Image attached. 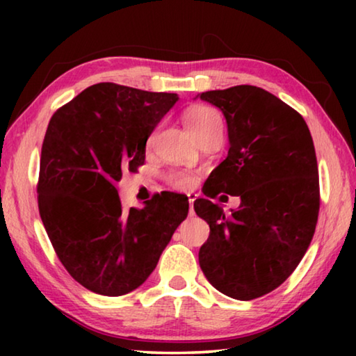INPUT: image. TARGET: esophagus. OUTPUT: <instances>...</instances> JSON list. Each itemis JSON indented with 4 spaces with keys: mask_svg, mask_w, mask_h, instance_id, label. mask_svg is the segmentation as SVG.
Returning a JSON list of instances; mask_svg holds the SVG:
<instances>
[{
    "mask_svg": "<svg viewBox=\"0 0 356 356\" xmlns=\"http://www.w3.org/2000/svg\"><path fill=\"white\" fill-rule=\"evenodd\" d=\"M196 200V195H193V193H190L188 195V202H190V215L195 213V210H193V202H195Z\"/></svg>",
    "mask_w": 356,
    "mask_h": 356,
    "instance_id": "obj_1",
    "label": "esophagus"
}]
</instances>
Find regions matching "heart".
I'll return each mask as SVG.
<instances>
[{"mask_svg":"<svg viewBox=\"0 0 356 356\" xmlns=\"http://www.w3.org/2000/svg\"><path fill=\"white\" fill-rule=\"evenodd\" d=\"M184 120H185V127L188 129L191 136H196L197 134H201L202 130H206L213 122H216V120H220V116L216 114V111L212 110V108L193 106L185 113ZM152 138L154 136L149 138V144H150V141H152ZM191 184H193V180L188 176H174L172 177V185L177 186V188H188Z\"/></svg>","mask_w":356,"mask_h":356,"instance_id":"heart-1","label":"heart"}]
</instances>
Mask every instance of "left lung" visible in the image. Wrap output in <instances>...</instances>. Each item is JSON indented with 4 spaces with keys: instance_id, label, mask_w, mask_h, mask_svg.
<instances>
[{
    "instance_id": "8db88e82",
    "label": "left lung",
    "mask_w": 356,
    "mask_h": 356,
    "mask_svg": "<svg viewBox=\"0 0 356 356\" xmlns=\"http://www.w3.org/2000/svg\"><path fill=\"white\" fill-rule=\"evenodd\" d=\"M225 114L229 152L204 184V195L240 197L226 215L210 200L195 212L210 234L200 265L210 284L248 301L275 291L297 268L317 225L318 176L308 125L262 88L240 84L197 94Z\"/></svg>"
}]
</instances>
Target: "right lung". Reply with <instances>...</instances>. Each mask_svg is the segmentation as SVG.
I'll use <instances>...</instances> for the list:
<instances>
[{
    "instance_id": "obj_1",
    "label": "right lung",
    "mask_w": 356,
    "mask_h": 356,
    "mask_svg": "<svg viewBox=\"0 0 356 356\" xmlns=\"http://www.w3.org/2000/svg\"><path fill=\"white\" fill-rule=\"evenodd\" d=\"M177 94L99 83L59 108L42 144L39 213L59 261L94 293L140 287L188 215V197L163 191L125 210L116 184L146 159V143Z\"/></svg>"
}]
</instances>
